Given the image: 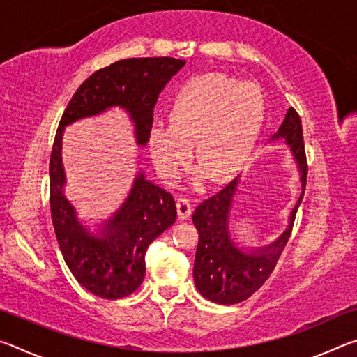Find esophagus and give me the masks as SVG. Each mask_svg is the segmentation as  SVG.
Returning a JSON list of instances; mask_svg holds the SVG:
<instances>
[{
	"instance_id": "34e87169",
	"label": "esophagus",
	"mask_w": 357,
	"mask_h": 357,
	"mask_svg": "<svg viewBox=\"0 0 357 357\" xmlns=\"http://www.w3.org/2000/svg\"><path fill=\"white\" fill-rule=\"evenodd\" d=\"M176 209H178V219L184 220L192 214V204L187 198H178L176 200Z\"/></svg>"
}]
</instances>
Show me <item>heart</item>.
I'll list each match as a JSON object with an SVG mask.
<instances>
[{
  "instance_id": "obj_1",
  "label": "heart",
  "mask_w": 357,
  "mask_h": 357,
  "mask_svg": "<svg viewBox=\"0 0 357 357\" xmlns=\"http://www.w3.org/2000/svg\"><path fill=\"white\" fill-rule=\"evenodd\" d=\"M264 99L253 83L219 72L192 78L178 93L170 124L154 123L148 144L157 172L174 181L192 154L211 183L231 179L249 159L259 134Z\"/></svg>"
}]
</instances>
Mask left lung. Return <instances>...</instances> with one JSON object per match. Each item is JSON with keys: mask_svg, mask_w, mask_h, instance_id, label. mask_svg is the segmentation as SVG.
<instances>
[{"mask_svg": "<svg viewBox=\"0 0 357 357\" xmlns=\"http://www.w3.org/2000/svg\"><path fill=\"white\" fill-rule=\"evenodd\" d=\"M280 137L285 138L291 146L294 159L299 165L302 190H305L309 168H307L304 135H302L301 118L293 107L287 112L279 132L273 138ZM236 185L238 178L215 195L198 204L192 215L193 225L198 229L193 280L202 296L223 305L238 304L250 298L269 279L288 243L296 213L304 197L302 192L289 217V227L275 243L252 253H245L234 245L228 233V215Z\"/></svg>", "mask_w": 357, "mask_h": 357, "instance_id": "obj_1", "label": "left lung"}]
</instances>
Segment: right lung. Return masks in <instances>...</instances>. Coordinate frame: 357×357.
Segmentation results:
<instances>
[{"label":"right lung","instance_id":"right-lung-1","mask_svg":"<svg viewBox=\"0 0 357 357\" xmlns=\"http://www.w3.org/2000/svg\"><path fill=\"white\" fill-rule=\"evenodd\" d=\"M184 64V59L170 56L129 58L96 70L72 96L59 121L50 155L52 222L70 273L98 298L121 299L142 285L148 245L176 220V204L170 192L140 173L128 200L102 229V236H91L63 193L64 126L119 105L134 119L137 143L146 144L159 93Z\"/></svg>","mask_w":357,"mask_h":357}]
</instances>
